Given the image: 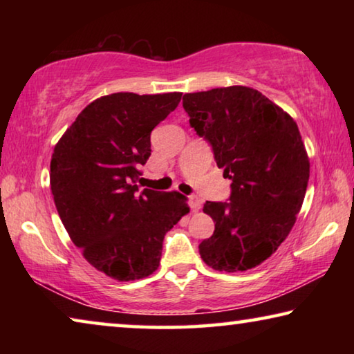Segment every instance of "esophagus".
<instances>
[{"label": "esophagus", "mask_w": 354, "mask_h": 354, "mask_svg": "<svg viewBox=\"0 0 354 354\" xmlns=\"http://www.w3.org/2000/svg\"><path fill=\"white\" fill-rule=\"evenodd\" d=\"M201 205L203 201L198 195H190L189 196V206L192 211H198V209H201Z\"/></svg>", "instance_id": "1"}]
</instances>
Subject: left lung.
<instances>
[{
    "mask_svg": "<svg viewBox=\"0 0 354 354\" xmlns=\"http://www.w3.org/2000/svg\"><path fill=\"white\" fill-rule=\"evenodd\" d=\"M183 107L232 181L230 201L203 207L215 230L200 243L201 259L218 272L250 270L286 241L303 205L309 158L297 123L245 86L185 93Z\"/></svg>",
    "mask_w": 354,
    "mask_h": 354,
    "instance_id": "8db88e82",
    "label": "left lung"
}]
</instances>
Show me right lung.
<instances>
[{
	"label": "right lung",
	"mask_w": 354,
	"mask_h": 354,
	"mask_svg": "<svg viewBox=\"0 0 354 354\" xmlns=\"http://www.w3.org/2000/svg\"><path fill=\"white\" fill-rule=\"evenodd\" d=\"M181 92L111 93L65 131L51 156L50 184L68 236L86 261L117 281L158 270L165 232L189 214L185 196L136 184L151 154L149 134L178 107Z\"/></svg>",
	"instance_id": "1"
}]
</instances>
